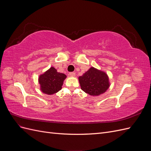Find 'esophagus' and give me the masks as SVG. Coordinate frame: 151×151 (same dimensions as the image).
<instances>
[{
  "label": "esophagus",
  "mask_w": 151,
  "mask_h": 151,
  "mask_svg": "<svg viewBox=\"0 0 151 151\" xmlns=\"http://www.w3.org/2000/svg\"><path fill=\"white\" fill-rule=\"evenodd\" d=\"M69 76H71V77H74L76 76V73L75 72H70L69 73Z\"/></svg>",
  "instance_id": "34e87169"
}]
</instances>
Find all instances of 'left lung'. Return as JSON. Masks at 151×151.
<instances>
[{
	"label": "left lung",
	"instance_id": "1",
	"mask_svg": "<svg viewBox=\"0 0 151 151\" xmlns=\"http://www.w3.org/2000/svg\"><path fill=\"white\" fill-rule=\"evenodd\" d=\"M79 81L82 90L94 96L106 92L109 87L108 75L93 67L79 77Z\"/></svg>",
	"mask_w": 151,
	"mask_h": 151
}]
</instances>
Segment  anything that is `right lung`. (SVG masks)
Listing matches in <instances>:
<instances>
[{
    "instance_id": "right-lung-1",
    "label": "right lung",
    "mask_w": 151,
    "mask_h": 151,
    "mask_svg": "<svg viewBox=\"0 0 151 151\" xmlns=\"http://www.w3.org/2000/svg\"><path fill=\"white\" fill-rule=\"evenodd\" d=\"M66 77V75L58 72L53 67H50L44 74L39 76L40 89L43 93L48 95L56 93L62 89Z\"/></svg>"
}]
</instances>
